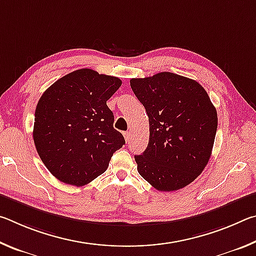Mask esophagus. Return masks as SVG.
Returning a JSON list of instances; mask_svg holds the SVG:
<instances>
[{
  "instance_id": "34e87169",
  "label": "esophagus",
  "mask_w": 256,
  "mask_h": 256,
  "mask_svg": "<svg viewBox=\"0 0 256 256\" xmlns=\"http://www.w3.org/2000/svg\"><path fill=\"white\" fill-rule=\"evenodd\" d=\"M123 134H124V138H125V140H126V141H128L130 138H131V132H130V131L124 132Z\"/></svg>"
}]
</instances>
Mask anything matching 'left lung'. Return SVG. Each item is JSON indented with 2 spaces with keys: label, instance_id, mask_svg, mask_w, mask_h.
I'll use <instances>...</instances> for the list:
<instances>
[{
  "label": "left lung",
  "instance_id": "obj_1",
  "mask_svg": "<svg viewBox=\"0 0 256 256\" xmlns=\"http://www.w3.org/2000/svg\"><path fill=\"white\" fill-rule=\"evenodd\" d=\"M149 118V144L134 156L138 172L162 192L185 188L209 162L218 116L198 81L170 72L131 79Z\"/></svg>",
  "mask_w": 256,
  "mask_h": 256
}]
</instances>
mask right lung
I'll list each match as a JSON object with an SVG mask.
<instances>
[{
  "mask_svg": "<svg viewBox=\"0 0 256 256\" xmlns=\"http://www.w3.org/2000/svg\"><path fill=\"white\" fill-rule=\"evenodd\" d=\"M122 81L92 68L73 71L42 94L34 112V142L50 174L84 186L105 172L112 154L125 144L112 128L107 100Z\"/></svg>",
  "mask_w": 256,
  "mask_h": 256,
  "instance_id": "right-lung-1",
  "label": "right lung"
}]
</instances>
